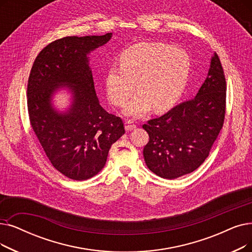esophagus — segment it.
<instances>
[{
	"mask_svg": "<svg viewBox=\"0 0 252 252\" xmlns=\"http://www.w3.org/2000/svg\"><path fill=\"white\" fill-rule=\"evenodd\" d=\"M137 127L136 124L133 122V120H126V129L127 130V132H129V130L132 129H135Z\"/></svg>",
	"mask_w": 252,
	"mask_h": 252,
	"instance_id": "esophagus-1",
	"label": "esophagus"
}]
</instances>
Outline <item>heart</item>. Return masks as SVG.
<instances>
[{"label":"heart","mask_w":252,"mask_h":252,"mask_svg":"<svg viewBox=\"0 0 252 252\" xmlns=\"http://www.w3.org/2000/svg\"><path fill=\"white\" fill-rule=\"evenodd\" d=\"M191 61L187 51L160 42H140L120 54V65L106 74V91L115 106H123L135 92L139 93L125 108V113L141 116L152 107L165 111L176 103L187 87Z\"/></svg>","instance_id":"b5f03b06"}]
</instances>
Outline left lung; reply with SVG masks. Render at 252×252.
I'll list each match as a JSON object with an SVG mask.
<instances>
[{"label": "left lung", "mask_w": 252, "mask_h": 252, "mask_svg": "<svg viewBox=\"0 0 252 252\" xmlns=\"http://www.w3.org/2000/svg\"><path fill=\"white\" fill-rule=\"evenodd\" d=\"M225 97L223 69L214 53L207 78L193 99L142 126L149 135L143 149L148 169L165 179L198 169L222 128Z\"/></svg>", "instance_id": "obj_1"}]
</instances>
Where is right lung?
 Wrapping results in <instances>:
<instances>
[{"label":"right lung","instance_id":"1","mask_svg":"<svg viewBox=\"0 0 252 252\" xmlns=\"http://www.w3.org/2000/svg\"><path fill=\"white\" fill-rule=\"evenodd\" d=\"M103 36L63 37L43 48L28 81L31 126L52 166L73 180L94 177L105 166L109 149L125 134L123 119L108 113L95 94L87 54L111 39ZM68 87L72 105L61 114L51 97Z\"/></svg>","mask_w":252,"mask_h":252}]
</instances>
